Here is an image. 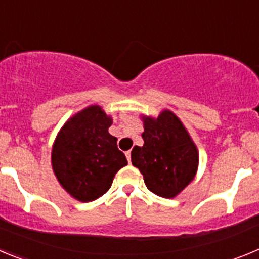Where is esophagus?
Listing matches in <instances>:
<instances>
[{"label":"esophagus","instance_id":"esophagus-1","mask_svg":"<svg viewBox=\"0 0 259 259\" xmlns=\"http://www.w3.org/2000/svg\"><path fill=\"white\" fill-rule=\"evenodd\" d=\"M125 157H127L128 162L131 163V150H128V152H125Z\"/></svg>","mask_w":259,"mask_h":259}]
</instances>
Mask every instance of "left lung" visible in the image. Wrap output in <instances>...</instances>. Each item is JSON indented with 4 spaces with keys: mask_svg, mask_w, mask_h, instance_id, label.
<instances>
[{
    "mask_svg": "<svg viewBox=\"0 0 259 259\" xmlns=\"http://www.w3.org/2000/svg\"><path fill=\"white\" fill-rule=\"evenodd\" d=\"M144 145L131 152L132 164L144 176L150 192L174 198L194 179L198 150L180 119L163 110L157 118L143 116Z\"/></svg>",
    "mask_w": 259,
    "mask_h": 259,
    "instance_id": "obj_1",
    "label": "left lung"
}]
</instances>
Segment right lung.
<instances>
[{
  "label": "right lung",
  "mask_w": 259,
  "mask_h": 259,
  "mask_svg": "<svg viewBox=\"0 0 259 259\" xmlns=\"http://www.w3.org/2000/svg\"><path fill=\"white\" fill-rule=\"evenodd\" d=\"M111 123L101 106L92 105L71 116L53 144V171L63 189L81 202L104 196L127 164L118 139L109 134Z\"/></svg>",
  "instance_id": "obj_1"
}]
</instances>
